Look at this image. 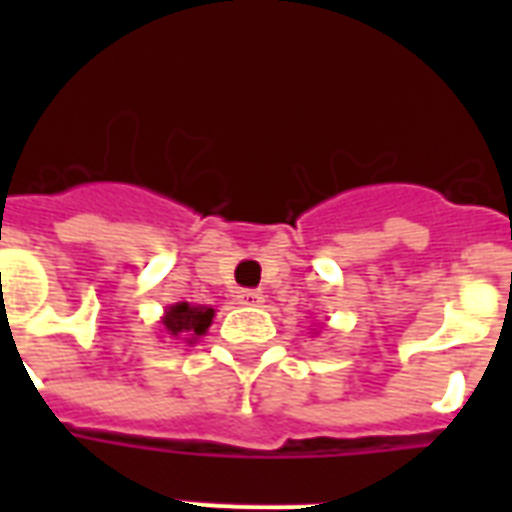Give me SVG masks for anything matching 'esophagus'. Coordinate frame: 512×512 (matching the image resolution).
<instances>
[{
  "label": "esophagus",
  "instance_id": "esophagus-1",
  "mask_svg": "<svg viewBox=\"0 0 512 512\" xmlns=\"http://www.w3.org/2000/svg\"><path fill=\"white\" fill-rule=\"evenodd\" d=\"M236 300H239L241 305H249V308H255V305H263L265 295L260 292V289H239V292H236Z\"/></svg>",
  "mask_w": 512,
  "mask_h": 512
}]
</instances>
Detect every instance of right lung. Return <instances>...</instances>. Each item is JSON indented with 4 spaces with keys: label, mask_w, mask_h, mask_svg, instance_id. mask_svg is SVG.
<instances>
[{
    "label": "right lung",
    "mask_w": 512,
    "mask_h": 512,
    "mask_svg": "<svg viewBox=\"0 0 512 512\" xmlns=\"http://www.w3.org/2000/svg\"><path fill=\"white\" fill-rule=\"evenodd\" d=\"M215 319V308H207V305H188V303H177L172 305L167 316H164V329L167 335L172 337H199L204 335Z\"/></svg>",
    "instance_id": "1"
}]
</instances>
